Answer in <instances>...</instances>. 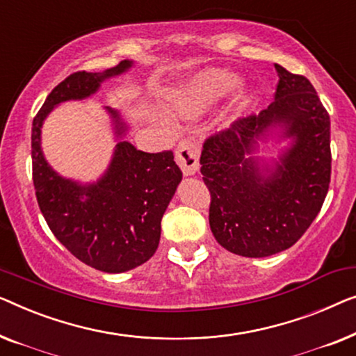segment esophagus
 <instances>
[{"label": "esophagus", "instance_id": "1", "mask_svg": "<svg viewBox=\"0 0 356 356\" xmlns=\"http://www.w3.org/2000/svg\"><path fill=\"white\" fill-rule=\"evenodd\" d=\"M176 163L185 176H193L200 169L198 149L190 140H180L176 148Z\"/></svg>", "mask_w": 356, "mask_h": 356}]
</instances>
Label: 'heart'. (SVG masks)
<instances>
[{
  "label": "heart",
  "mask_w": 356,
  "mask_h": 356,
  "mask_svg": "<svg viewBox=\"0 0 356 356\" xmlns=\"http://www.w3.org/2000/svg\"><path fill=\"white\" fill-rule=\"evenodd\" d=\"M238 85V77L227 71H208L195 79V82L185 95L180 98L182 102L187 99H211L230 92Z\"/></svg>",
  "instance_id": "obj_1"
}]
</instances>
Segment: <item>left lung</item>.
<instances>
[{"instance_id":"1","label":"left lung","mask_w":356,"mask_h":356,"mask_svg":"<svg viewBox=\"0 0 356 356\" xmlns=\"http://www.w3.org/2000/svg\"><path fill=\"white\" fill-rule=\"evenodd\" d=\"M274 102L204 140L202 174L219 245L248 258L287 250L321 211L330 182V119L309 80L279 64ZM273 128L293 143L271 165L254 156Z\"/></svg>"}]
</instances>
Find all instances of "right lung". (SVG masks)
<instances>
[{"label": "right lung", "instance_id": "obj_1", "mask_svg": "<svg viewBox=\"0 0 356 356\" xmlns=\"http://www.w3.org/2000/svg\"><path fill=\"white\" fill-rule=\"evenodd\" d=\"M121 61L104 72H74L44 99L32 124V174L37 202L48 227L80 261L98 271L124 273L148 261L161 237V219L182 180L172 152L145 153L121 140L106 172L93 184H79L54 172L42 153V126L56 104L88 98L104 80L126 72ZM116 137L127 126L106 108Z\"/></svg>", "mask_w": 356, "mask_h": 356}]
</instances>
